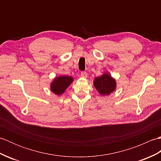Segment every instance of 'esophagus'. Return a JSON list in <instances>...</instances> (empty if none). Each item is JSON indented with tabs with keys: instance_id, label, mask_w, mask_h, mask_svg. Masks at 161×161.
<instances>
[{
	"instance_id": "obj_1",
	"label": "esophagus",
	"mask_w": 161,
	"mask_h": 161,
	"mask_svg": "<svg viewBox=\"0 0 161 161\" xmlns=\"http://www.w3.org/2000/svg\"><path fill=\"white\" fill-rule=\"evenodd\" d=\"M81 77H84V78H86V77H87V75H88V74H87V73L86 72H85V71H83V72H81Z\"/></svg>"
}]
</instances>
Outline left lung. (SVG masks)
Instances as JSON below:
<instances>
[{
  "label": "left lung",
  "mask_w": 161,
  "mask_h": 161,
  "mask_svg": "<svg viewBox=\"0 0 161 161\" xmlns=\"http://www.w3.org/2000/svg\"><path fill=\"white\" fill-rule=\"evenodd\" d=\"M93 85L100 95H108L115 90L116 81L115 79L107 73L95 77Z\"/></svg>",
  "instance_id": "obj_1"
}]
</instances>
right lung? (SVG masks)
<instances>
[{"label": "right lung", "instance_id": "add662e5", "mask_svg": "<svg viewBox=\"0 0 161 161\" xmlns=\"http://www.w3.org/2000/svg\"><path fill=\"white\" fill-rule=\"evenodd\" d=\"M73 81V78L70 76L63 75L55 77L51 83L50 89L54 94L57 95H62Z\"/></svg>", "mask_w": 161, "mask_h": 161}]
</instances>
